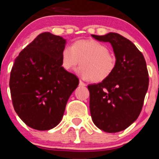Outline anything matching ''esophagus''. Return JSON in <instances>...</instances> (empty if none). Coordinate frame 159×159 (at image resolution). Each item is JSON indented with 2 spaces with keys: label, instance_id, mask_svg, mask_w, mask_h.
Returning <instances> with one entry per match:
<instances>
[{
  "label": "esophagus",
  "instance_id": "34e87169",
  "mask_svg": "<svg viewBox=\"0 0 159 159\" xmlns=\"http://www.w3.org/2000/svg\"><path fill=\"white\" fill-rule=\"evenodd\" d=\"M80 86H82V87H84V86H86V84L83 82L82 80H80Z\"/></svg>",
  "mask_w": 159,
  "mask_h": 159
}]
</instances>
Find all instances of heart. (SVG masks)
Returning <instances> with one entry per match:
<instances>
[{
    "mask_svg": "<svg viewBox=\"0 0 159 159\" xmlns=\"http://www.w3.org/2000/svg\"><path fill=\"white\" fill-rule=\"evenodd\" d=\"M80 62L78 72L85 80L99 83L106 80L116 67V57L105 44L92 40H78L61 52L60 63L65 71L74 70Z\"/></svg>",
    "mask_w": 159,
    "mask_h": 159,
    "instance_id": "1",
    "label": "heart"
}]
</instances>
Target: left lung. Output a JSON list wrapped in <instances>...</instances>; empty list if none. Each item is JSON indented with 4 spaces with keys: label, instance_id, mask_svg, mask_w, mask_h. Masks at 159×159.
<instances>
[{
    "label": "left lung",
    "instance_id": "1",
    "mask_svg": "<svg viewBox=\"0 0 159 159\" xmlns=\"http://www.w3.org/2000/svg\"><path fill=\"white\" fill-rule=\"evenodd\" d=\"M92 36L109 42L116 57L111 75L99 84L88 86L92 121L105 132L121 131L135 121L143 108L149 85L146 60L134 43L118 33Z\"/></svg>",
    "mask_w": 159,
    "mask_h": 159
}]
</instances>
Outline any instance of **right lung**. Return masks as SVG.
Listing matches in <instances>:
<instances>
[{
  "label": "right lung",
  "mask_w": 159,
  "mask_h": 159,
  "mask_svg": "<svg viewBox=\"0 0 159 159\" xmlns=\"http://www.w3.org/2000/svg\"><path fill=\"white\" fill-rule=\"evenodd\" d=\"M66 40L43 32L19 53L10 73L14 110L25 124L48 130L60 123L79 79L61 67Z\"/></svg>",
  "instance_id": "1"
}]
</instances>
